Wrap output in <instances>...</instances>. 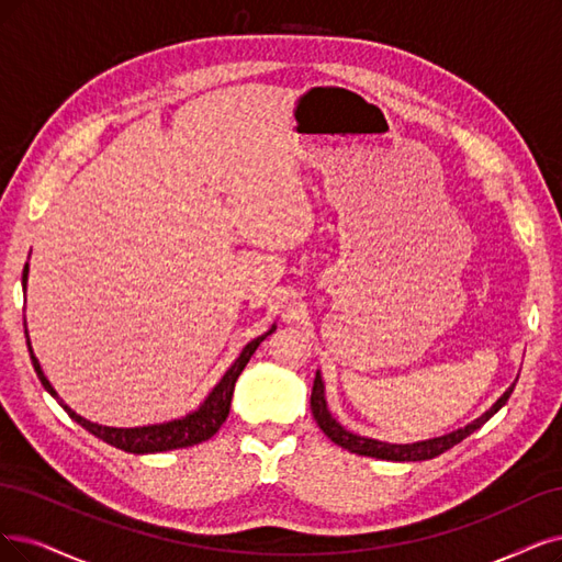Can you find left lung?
Here are the masks:
<instances>
[{"instance_id":"obj_1","label":"left lung","mask_w":562,"mask_h":562,"mask_svg":"<svg viewBox=\"0 0 562 562\" xmlns=\"http://www.w3.org/2000/svg\"><path fill=\"white\" fill-rule=\"evenodd\" d=\"M512 391H514V386H509L486 414H482L480 419H474V422L468 424L465 428H459V430H453V432H449V435H442V438L426 440V442H414V445H386V442L361 438V435H355V432L345 430L334 417H330V412H328V407H326L324 382H322L319 372L315 375L313 396H310V409H313V417H315L317 426L324 430L326 438H328L330 442H336L338 447L351 451V453L370 456V459H382V461H428V459H435V456L445 453V451L451 449L453 445L463 442V440L468 438V435H472L476 428H482V426L493 417V414L509 401Z\"/></svg>"}]
</instances>
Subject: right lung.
Returning a JSON list of instances; mask_svg holds the SVG:
<instances>
[{
	"label": "right lung",
	"mask_w": 562,
	"mask_h": 562,
	"mask_svg": "<svg viewBox=\"0 0 562 562\" xmlns=\"http://www.w3.org/2000/svg\"><path fill=\"white\" fill-rule=\"evenodd\" d=\"M27 273H30V263H25L23 268V289H27ZM276 330V326L268 330V334L255 338L252 342H247L245 349L240 351V357L236 359V363L228 368L224 372V378L220 380V384L211 391V396H207L203 401V405L187 414V417L182 419H176V422H169V424H157V426H143V428H111V426H99V424H92L88 419L78 417V414L61 403L57 398V391L50 386V382L46 380L44 370H41L34 351H32V345H30V336H27V326H25V338H27V349H30V357H32V363H34V370L36 375L41 380V384H44V389L50 393L53 398L59 401V405L67 409L69 417L80 424L86 430H90L94 438L109 442L122 451H130V453H157V451H171V449H182V447H194L199 442H205L211 440L213 435L220 430V426L226 422L228 417V407H232V396H234V386H236V380L243 372V368L247 366V361L252 359V355L257 351V347Z\"/></svg>",
	"instance_id": "obj_1"
}]
</instances>
